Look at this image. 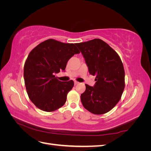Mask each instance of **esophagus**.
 Returning <instances> with one entry per match:
<instances>
[{
  "instance_id": "34e87169",
  "label": "esophagus",
  "mask_w": 151,
  "mask_h": 151,
  "mask_svg": "<svg viewBox=\"0 0 151 151\" xmlns=\"http://www.w3.org/2000/svg\"><path fill=\"white\" fill-rule=\"evenodd\" d=\"M79 83V82H77V81H74V84L75 85H77V84H78Z\"/></svg>"
}]
</instances>
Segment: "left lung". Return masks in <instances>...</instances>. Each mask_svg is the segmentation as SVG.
Returning a JSON list of instances; mask_svg holds the SVG:
<instances>
[{
	"mask_svg": "<svg viewBox=\"0 0 151 151\" xmlns=\"http://www.w3.org/2000/svg\"><path fill=\"white\" fill-rule=\"evenodd\" d=\"M89 74L96 76L94 86L86 85L81 95L83 106L95 115L110 111L120 101L125 88V71L117 53L100 39L76 43Z\"/></svg>",
	"mask_w": 151,
	"mask_h": 151,
	"instance_id": "obj_1",
	"label": "left lung"
}]
</instances>
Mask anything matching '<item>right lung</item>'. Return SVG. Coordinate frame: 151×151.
<instances>
[{"label": "right lung", "instance_id": "right-lung-1", "mask_svg": "<svg viewBox=\"0 0 151 151\" xmlns=\"http://www.w3.org/2000/svg\"><path fill=\"white\" fill-rule=\"evenodd\" d=\"M79 53L75 44L53 39L45 41L31 50L24 63V79L27 93L36 107L50 112L65 103L74 81L61 82L55 74L61 70L65 71L68 60Z\"/></svg>", "mask_w": 151, "mask_h": 151}]
</instances>
